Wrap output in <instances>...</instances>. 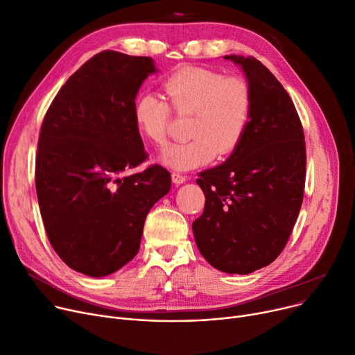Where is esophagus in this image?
I'll list each match as a JSON object with an SVG mask.
<instances>
[{
    "label": "esophagus",
    "instance_id": "obj_1",
    "mask_svg": "<svg viewBox=\"0 0 355 355\" xmlns=\"http://www.w3.org/2000/svg\"><path fill=\"white\" fill-rule=\"evenodd\" d=\"M171 178H173V182H174V184H182V182L187 181V177L181 175V174H177V173H174V174L171 175Z\"/></svg>",
    "mask_w": 355,
    "mask_h": 355
}]
</instances>
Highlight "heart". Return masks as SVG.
Instances as JSON below:
<instances>
[{
    "label": "heart",
    "instance_id": "obj_1",
    "mask_svg": "<svg viewBox=\"0 0 355 355\" xmlns=\"http://www.w3.org/2000/svg\"><path fill=\"white\" fill-rule=\"evenodd\" d=\"M164 89L178 114H193L187 142L168 145L159 161L177 171L209 164L214 155L230 154L243 139L253 110L248 82L204 67H182L173 73ZM134 121L139 132L154 144L166 139L171 109L154 92H144L134 103Z\"/></svg>",
    "mask_w": 355,
    "mask_h": 355
}]
</instances>
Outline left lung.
I'll use <instances>...</instances> for the list:
<instances>
[{
	"instance_id": "obj_1",
	"label": "left lung",
	"mask_w": 355,
	"mask_h": 355,
	"mask_svg": "<svg viewBox=\"0 0 355 355\" xmlns=\"http://www.w3.org/2000/svg\"><path fill=\"white\" fill-rule=\"evenodd\" d=\"M245 73L253 96L252 119L230 157L200 173L206 196L193 223L207 262L230 275L270 265L292 233L304 200V129L288 92L257 59L225 55Z\"/></svg>"
}]
</instances>
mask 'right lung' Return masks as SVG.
Here are the masks:
<instances>
[{
	"label": "right lung",
	"mask_w": 355,
	"mask_h": 355,
	"mask_svg": "<svg viewBox=\"0 0 355 355\" xmlns=\"http://www.w3.org/2000/svg\"><path fill=\"white\" fill-rule=\"evenodd\" d=\"M157 71L151 58L98 53L44 116L35 159L40 213L54 252L86 276H107L135 257L146 214L171 189L159 165L125 174L146 158L132 109Z\"/></svg>",
	"instance_id": "add662e5"
}]
</instances>
